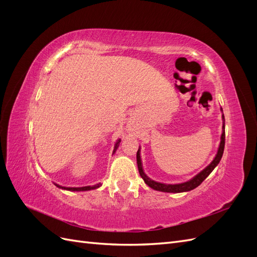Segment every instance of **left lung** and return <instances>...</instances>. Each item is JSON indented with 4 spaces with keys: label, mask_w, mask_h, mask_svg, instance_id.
Segmentation results:
<instances>
[{
    "label": "left lung",
    "mask_w": 257,
    "mask_h": 257,
    "mask_svg": "<svg viewBox=\"0 0 257 257\" xmlns=\"http://www.w3.org/2000/svg\"><path fill=\"white\" fill-rule=\"evenodd\" d=\"M223 119H224V115H223ZM224 146H225V126L223 125V133L221 136V144L219 147V150H217V153L215 155L214 160L211 162V164L209 166H207L203 172L199 173L197 176L194 177L192 180L188 181V182H184V183H180V184H164V183H160V182H155L151 179L148 178L144 170H143V166H142V161H141V154H139V149L137 151V165H138V170H139V174H141L142 178L144 179V181L146 182V184H148L152 188L153 190H157V191H161V192H167V193H181V192H188L191 191L193 189L197 188V186L203 182L205 179L211 174L212 170L215 168V166L219 164L221 159H222V155L224 152Z\"/></svg>",
    "instance_id": "8db88e82"
}]
</instances>
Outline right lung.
<instances>
[{"mask_svg": "<svg viewBox=\"0 0 257 257\" xmlns=\"http://www.w3.org/2000/svg\"><path fill=\"white\" fill-rule=\"evenodd\" d=\"M120 143V141L116 143L115 145V148L116 146H118V144ZM58 188H61V189H64V190H68V191H89V190H93V189H97L99 184H96V185H93V186H83V188H63V186H60L58 184H56Z\"/></svg>", "mask_w": 257, "mask_h": 257, "instance_id": "obj_1", "label": "right lung"}]
</instances>
